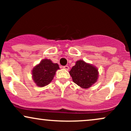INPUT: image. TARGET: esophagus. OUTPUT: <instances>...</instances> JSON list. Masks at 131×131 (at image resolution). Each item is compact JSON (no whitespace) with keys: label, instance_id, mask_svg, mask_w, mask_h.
<instances>
[{"label":"esophagus","instance_id":"obj_1","mask_svg":"<svg viewBox=\"0 0 131 131\" xmlns=\"http://www.w3.org/2000/svg\"><path fill=\"white\" fill-rule=\"evenodd\" d=\"M63 68L64 69V70H68L69 69H70V68H69L68 66L66 65V66H63Z\"/></svg>","mask_w":131,"mask_h":131}]
</instances>
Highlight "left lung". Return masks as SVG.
Listing matches in <instances>:
<instances>
[{
    "instance_id": "left-lung-1",
    "label": "left lung",
    "mask_w": 131,
    "mask_h": 131,
    "mask_svg": "<svg viewBox=\"0 0 131 131\" xmlns=\"http://www.w3.org/2000/svg\"><path fill=\"white\" fill-rule=\"evenodd\" d=\"M73 82L82 88L88 89L98 79V70L82 60L77 61L70 71Z\"/></svg>"
}]
</instances>
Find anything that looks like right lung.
Listing matches in <instances>:
<instances>
[{
  "label": "right lung",
  "mask_w": 131,
  "mask_h": 131,
  "mask_svg": "<svg viewBox=\"0 0 131 131\" xmlns=\"http://www.w3.org/2000/svg\"><path fill=\"white\" fill-rule=\"evenodd\" d=\"M59 69L58 64L52 61L44 59L32 71V78L37 86L43 87L49 84L52 81L56 71Z\"/></svg>",
  "instance_id": "1"
}]
</instances>
